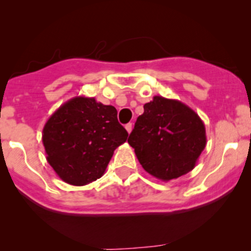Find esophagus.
Listing matches in <instances>:
<instances>
[{"mask_svg":"<svg viewBox=\"0 0 251 251\" xmlns=\"http://www.w3.org/2000/svg\"><path fill=\"white\" fill-rule=\"evenodd\" d=\"M125 128H126V131H127L128 133H131V131H132V124H126L125 125Z\"/></svg>","mask_w":251,"mask_h":251,"instance_id":"1","label":"esophagus"}]
</instances>
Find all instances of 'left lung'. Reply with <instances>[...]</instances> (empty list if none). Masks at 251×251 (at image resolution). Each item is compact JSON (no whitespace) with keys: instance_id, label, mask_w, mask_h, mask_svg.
<instances>
[{"instance_id":"left-lung-1","label":"left lung","mask_w":251,"mask_h":251,"mask_svg":"<svg viewBox=\"0 0 251 251\" xmlns=\"http://www.w3.org/2000/svg\"><path fill=\"white\" fill-rule=\"evenodd\" d=\"M143 108L127 140L142 168L161 181L193 170L206 144L198 114L179 100L161 96Z\"/></svg>"}]
</instances>
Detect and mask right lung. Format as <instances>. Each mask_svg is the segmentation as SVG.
<instances>
[{
    "label": "right lung",
    "mask_w": 251,
    "mask_h": 251,
    "mask_svg": "<svg viewBox=\"0 0 251 251\" xmlns=\"http://www.w3.org/2000/svg\"><path fill=\"white\" fill-rule=\"evenodd\" d=\"M127 136L113 105L75 97L50 115L42 142L55 174L67 183L85 186L103 176L114 151Z\"/></svg>",
    "instance_id": "1"
}]
</instances>
